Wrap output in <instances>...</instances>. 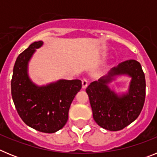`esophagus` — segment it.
Returning a JSON list of instances; mask_svg holds the SVG:
<instances>
[{"mask_svg":"<svg viewBox=\"0 0 157 157\" xmlns=\"http://www.w3.org/2000/svg\"><path fill=\"white\" fill-rule=\"evenodd\" d=\"M82 88L86 89L88 86V80L86 78H83L82 79Z\"/></svg>","mask_w":157,"mask_h":157,"instance_id":"34e87169","label":"esophagus"}]
</instances>
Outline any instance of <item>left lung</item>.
<instances>
[{
	"label": "left lung",
	"instance_id": "1",
	"mask_svg": "<svg viewBox=\"0 0 157 157\" xmlns=\"http://www.w3.org/2000/svg\"><path fill=\"white\" fill-rule=\"evenodd\" d=\"M122 74L132 78L129 93L126 95H116L107 86L108 80L104 78L91 82L86 90L95 122L111 131L123 130L134 122L145 103V78L139 62L135 59L122 62L112 69L109 75Z\"/></svg>",
	"mask_w": 157,
	"mask_h": 157
}]
</instances>
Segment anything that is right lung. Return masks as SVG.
Here are the masks:
<instances>
[{"label": "right lung", "instance_id": "add662e5", "mask_svg": "<svg viewBox=\"0 0 157 157\" xmlns=\"http://www.w3.org/2000/svg\"><path fill=\"white\" fill-rule=\"evenodd\" d=\"M42 41H35L19 54L14 65L11 88L18 114L27 126L43 133H54L63 128L68 120L71 104L81 90L82 82L59 80L38 87L27 75V63L35 48Z\"/></svg>", "mask_w": 157, "mask_h": 157}]
</instances>
